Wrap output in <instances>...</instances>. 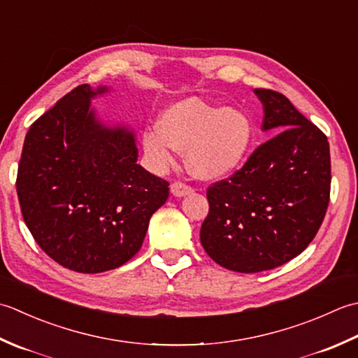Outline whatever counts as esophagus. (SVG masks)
Returning <instances> with one entry per match:
<instances>
[{
  "label": "esophagus",
  "mask_w": 358,
  "mask_h": 358,
  "mask_svg": "<svg viewBox=\"0 0 358 358\" xmlns=\"http://www.w3.org/2000/svg\"><path fill=\"white\" fill-rule=\"evenodd\" d=\"M192 192H193V188L184 184V182H174V184L171 185V193H173V196H178V198L192 193Z\"/></svg>",
  "instance_id": "esophagus-1"
}]
</instances>
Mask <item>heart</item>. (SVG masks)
Instances as JSON below:
<instances>
[{
	"label": "heart",
	"instance_id": "obj_1",
	"mask_svg": "<svg viewBox=\"0 0 358 358\" xmlns=\"http://www.w3.org/2000/svg\"><path fill=\"white\" fill-rule=\"evenodd\" d=\"M252 137V120L244 111L189 97L166 108L159 128L143 133L142 145L156 170L170 166L179 150L187 151L188 169L196 178L217 179L243 164Z\"/></svg>",
	"mask_w": 358,
	"mask_h": 358
}]
</instances>
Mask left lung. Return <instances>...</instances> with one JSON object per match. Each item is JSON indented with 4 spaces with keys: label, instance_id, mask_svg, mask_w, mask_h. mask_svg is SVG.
Wrapping results in <instances>:
<instances>
[{
    "label": "left lung",
    "instance_id": "1",
    "mask_svg": "<svg viewBox=\"0 0 358 358\" xmlns=\"http://www.w3.org/2000/svg\"><path fill=\"white\" fill-rule=\"evenodd\" d=\"M272 136L241 170L207 189L201 244L217 264L241 273L280 267L315 238L331 194L329 142L282 94L255 90Z\"/></svg>",
    "mask_w": 358,
    "mask_h": 358
}]
</instances>
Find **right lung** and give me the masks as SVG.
Instances as JSON below:
<instances>
[{"mask_svg": "<svg viewBox=\"0 0 358 358\" xmlns=\"http://www.w3.org/2000/svg\"><path fill=\"white\" fill-rule=\"evenodd\" d=\"M80 85L29 128L17 193L29 231L48 257L80 273L125 264L141 250L150 217L169 199V182L137 162L134 133L106 127Z\"/></svg>", "mask_w": 358, "mask_h": 358, "instance_id": "add662e5", "label": "right lung"}]
</instances>
